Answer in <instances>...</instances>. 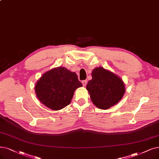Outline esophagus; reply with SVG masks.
<instances>
[{
	"label": "esophagus",
	"mask_w": 159,
	"mask_h": 159,
	"mask_svg": "<svg viewBox=\"0 0 159 159\" xmlns=\"http://www.w3.org/2000/svg\"><path fill=\"white\" fill-rule=\"evenodd\" d=\"M81 83H82V84H83V85L85 87L87 84V80H83L81 81Z\"/></svg>",
	"instance_id": "esophagus-1"
}]
</instances>
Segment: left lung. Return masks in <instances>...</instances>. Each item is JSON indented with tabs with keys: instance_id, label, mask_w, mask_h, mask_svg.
<instances>
[{
	"instance_id": "8db88e82",
	"label": "left lung",
	"mask_w": 159,
	"mask_h": 159,
	"mask_svg": "<svg viewBox=\"0 0 159 159\" xmlns=\"http://www.w3.org/2000/svg\"><path fill=\"white\" fill-rule=\"evenodd\" d=\"M87 89L93 104L102 110L119 102L125 92L123 80L102 67L93 70L92 80L89 81Z\"/></svg>"
}]
</instances>
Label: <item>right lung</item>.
<instances>
[{
    "instance_id": "right-lung-1",
    "label": "right lung",
    "mask_w": 159,
    "mask_h": 159,
    "mask_svg": "<svg viewBox=\"0 0 159 159\" xmlns=\"http://www.w3.org/2000/svg\"><path fill=\"white\" fill-rule=\"evenodd\" d=\"M81 86L77 74L61 66L43 74L37 81L35 91L43 105L59 110L70 104L75 90Z\"/></svg>"
}]
</instances>
